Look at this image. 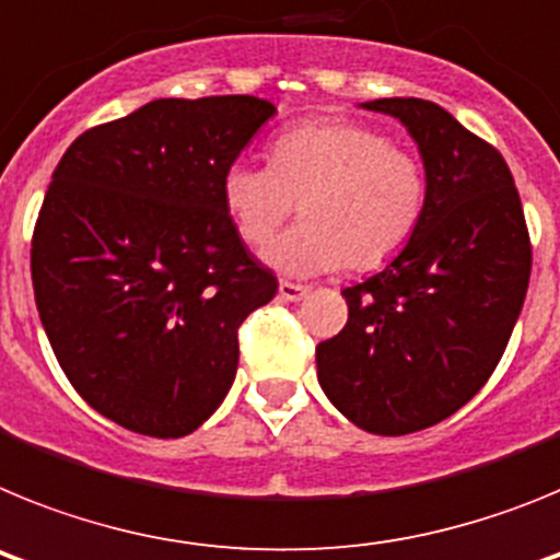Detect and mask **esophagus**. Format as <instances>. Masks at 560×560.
<instances>
[{"label":"esophagus","instance_id":"34e87169","mask_svg":"<svg viewBox=\"0 0 560 560\" xmlns=\"http://www.w3.org/2000/svg\"><path fill=\"white\" fill-rule=\"evenodd\" d=\"M305 294H308V285L291 283V280H280V289H277V296L285 303H300Z\"/></svg>","mask_w":560,"mask_h":560}]
</instances>
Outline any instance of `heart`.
I'll return each instance as SVG.
<instances>
[{"label":"heart","instance_id":"b5f03b06","mask_svg":"<svg viewBox=\"0 0 560 560\" xmlns=\"http://www.w3.org/2000/svg\"><path fill=\"white\" fill-rule=\"evenodd\" d=\"M427 171L384 133L345 120H314L271 142L269 165L235 160L221 199L246 244L260 246L303 212V224L266 246L289 275H323L341 264L370 271L393 260L427 210Z\"/></svg>","mask_w":560,"mask_h":560}]
</instances>
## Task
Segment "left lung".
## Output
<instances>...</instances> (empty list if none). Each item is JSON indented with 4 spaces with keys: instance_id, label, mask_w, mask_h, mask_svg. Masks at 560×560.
I'll use <instances>...</instances> for the list:
<instances>
[{
    "instance_id": "left-lung-1",
    "label": "left lung",
    "mask_w": 560,
    "mask_h": 560,
    "mask_svg": "<svg viewBox=\"0 0 560 560\" xmlns=\"http://www.w3.org/2000/svg\"><path fill=\"white\" fill-rule=\"evenodd\" d=\"M407 128L427 210L378 275L341 291L348 325L316 345V378L373 434L429 429L491 378L530 283V235L502 153L420 97L361 103Z\"/></svg>"
}]
</instances>
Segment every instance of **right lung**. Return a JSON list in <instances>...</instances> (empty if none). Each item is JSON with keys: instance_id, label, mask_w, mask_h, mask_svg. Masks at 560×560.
<instances>
[{"instance_id": "right-lung-1", "label": "right lung", "mask_w": 560, "mask_h": 560, "mask_svg": "<svg viewBox=\"0 0 560 560\" xmlns=\"http://www.w3.org/2000/svg\"><path fill=\"white\" fill-rule=\"evenodd\" d=\"M277 108L160 97L89 128L58 162L30 269L69 384L137 434L182 438L221 407L237 328L277 294L221 199V176Z\"/></svg>"}]
</instances>
